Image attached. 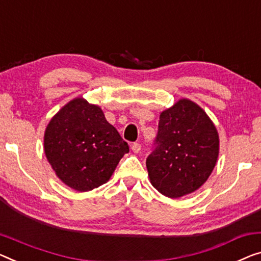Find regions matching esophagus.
Returning <instances> with one entry per match:
<instances>
[{
	"instance_id": "obj_1",
	"label": "esophagus",
	"mask_w": 261,
	"mask_h": 261,
	"mask_svg": "<svg viewBox=\"0 0 261 261\" xmlns=\"http://www.w3.org/2000/svg\"><path fill=\"white\" fill-rule=\"evenodd\" d=\"M141 149H142V145H141V144H139V143H134V144H132V145H131V150L134 151L135 153H138L139 151H141Z\"/></svg>"
}]
</instances>
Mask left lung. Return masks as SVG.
I'll return each mask as SVG.
<instances>
[{"label": "left lung", "instance_id": "1", "mask_svg": "<svg viewBox=\"0 0 261 261\" xmlns=\"http://www.w3.org/2000/svg\"><path fill=\"white\" fill-rule=\"evenodd\" d=\"M154 149L146 158L150 181L169 198L192 193L207 180L219 154V136L198 104L179 99L159 116Z\"/></svg>", "mask_w": 261, "mask_h": 261}]
</instances>
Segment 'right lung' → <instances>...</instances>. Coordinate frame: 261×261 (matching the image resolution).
<instances>
[{"instance_id":"right-lung-1","label":"right lung","mask_w":261,"mask_h":261,"mask_svg":"<svg viewBox=\"0 0 261 261\" xmlns=\"http://www.w3.org/2000/svg\"><path fill=\"white\" fill-rule=\"evenodd\" d=\"M44 152L56 176L76 191L87 192L107 182L129 145L106 119L102 109L75 98L50 120Z\"/></svg>"}]
</instances>
